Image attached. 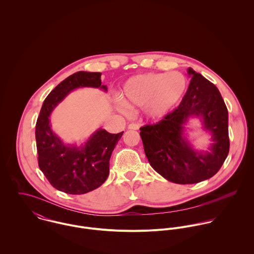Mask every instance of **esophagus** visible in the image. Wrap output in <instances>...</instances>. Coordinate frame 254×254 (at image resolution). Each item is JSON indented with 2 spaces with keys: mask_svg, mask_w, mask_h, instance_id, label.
<instances>
[{
  "mask_svg": "<svg viewBox=\"0 0 254 254\" xmlns=\"http://www.w3.org/2000/svg\"><path fill=\"white\" fill-rule=\"evenodd\" d=\"M140 128V125L137 123H131L128 125V129L129 130H138Z\"/></svg>",
  "mask_w": 254,
  "mask_h": 254,
  "instance_id": "esophagus-1",
  "label": "esophagus"
}]
</instances>
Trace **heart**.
<instances>
[{
	"mask_svg": "<svg viewBox=\"0 0 254 254\" xmlns=\"http://www.w3.org/2000/svg\"><path fill=\"white\" fill-rule=\"evenodd\" d=\"M188 90V80L177 71L145 73L129 78L120 93L125 108H142L147 118L160 119L178 107Z\"/></svg>",
	"mask_w": 254,
	"mask_h": 254,
	"instance_id": "1",
	"label": "heart"
}]
</instances>
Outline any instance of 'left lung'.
Wrapping results in <instances>:
<instances>
[{
    "mask_svg": "<svg viewBox=\"0 0 254 254\" xmlns=\"http://www.w3.org/2000/svg\"><path fill=\"white\" fill-rule=\"evenodd\" d=\"M190 82L181 104L154 125L140 128L145 156L150 166L164 179L176 184H195L214 176L230 148L228 109L217 87L192 68ZM190 118L202 121L211 135L207 151L194 148L185 126Z\"/></svg>",
    "mask_w": 254,
    "mask_h": 254,
    "instance_id": "8db88e82",
    "label": "left lung"
}]
</instances>
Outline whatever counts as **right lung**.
Instances as JSON below:
<instances>
[{
    "label": "right lung",
    "mask_w": 254,
    "mask_h": 254,
    "mask_svg": "<svg viewBox=\"0 0 254 254\" xmlns=\"http://www.w3.org/2000/svg\"><path fill=\"white\" fill-rule=\"evenodd\" d=\"M101 76V72L78 71L64 79L46 98L37 119L39 167L54 188L66 193L83 194L106 182L111 153L123 135L99 128L78 145L65 144L52 129V112L74 90L96 88L108 92Z\"/></svg>",
    "instance_id": "add662e5"
}]
</instances>
